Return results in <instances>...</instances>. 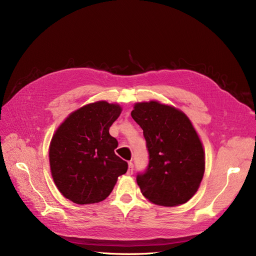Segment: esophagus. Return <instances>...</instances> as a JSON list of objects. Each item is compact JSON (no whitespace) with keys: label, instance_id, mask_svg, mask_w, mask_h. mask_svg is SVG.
<instances>
[{"label":"esophagus","instance_id":"34e87169","mask_svg":"<svg viewBox=\"0 0 256 256\" xmlns=\"http://www.w3.org/2000/svg\"><path fill=\"white\" fill-rule=\"evenodd\" d=\"M132 173H134V164L130 161L128 164V174L132 175Z\"/></svg>","mask_w":256,"mask_h":256}]
</instances>
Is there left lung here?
Returning a JSON list of instances; mask_svg holds the SVG:
<instances>
[{"instance_id":"8db88e82","label":"left lung","mask_w":256,"mask_h":256,"mask_svg":"<svg viewBox=\"0 0 256 256\" xmlns=\"http://www.w3.org/2000/svg\"><path fill=\"white\" fill-rule=\"evenodd\" d=\"M131 116L143 129L150 152L148 168L136 177L142 194L159 206L187 203L205 172L203 143L190 118L157 100L136 102Z\"/></svg>"}]
</instances>
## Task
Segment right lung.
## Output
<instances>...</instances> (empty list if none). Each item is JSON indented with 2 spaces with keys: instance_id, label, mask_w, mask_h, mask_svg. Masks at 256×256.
<instances>
[{
  "instance_id": "1",
  "label": "right lung",
  "mask_w": 256,
  "mask_h": 256,
  "mask_svg": "<svg viewBox=\"0 0 256 256\" xmlns=\"http://www.w3.org/2000/svg\"><path fill=\"white\" fill-rule=\"evenodd\" d=\"M122 109L100 100L69 114L53 134L50 171L58 191L76 204L99 203L110 196L128 164L114 152L118 143L109 134Z\"/></svg>"
}]
</instances>
